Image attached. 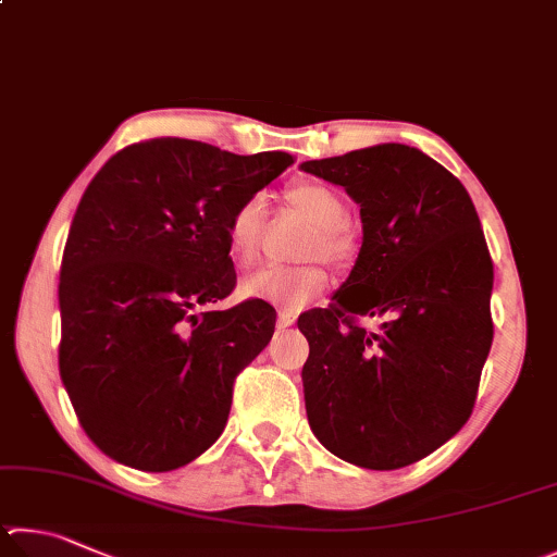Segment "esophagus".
Here are the masks:
<instances>
[{"mask_svg":"<svg viewBox=\"0 0 557 557\" xmlns=\"http://www.w3.org/2000/svg\"><path fill=\"white\" fill-rule=\"evenodd\" d=\"M296 323V313L294 310H278V327H290Z\"/></svg>","mask_w":557,"mask_h":557,"instance_id":"obj_1","label":"esophagus"}]
</instances>
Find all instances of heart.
Here are the masks:
<instances>
[{"label": "heart", "mask_w": 557, "mask_h": 557, "mask_svg": "<svg viewBox=\"0 0 557 557\" xmlns=\"http://www.w3.org/2000/svg\"><path fill=\"white\" fill-rule=\"evenodd\" d=\"M286 202L290 208L304 212L315 224L313 237L306 247V257H320L335 267H345L355 259L357 239L347 227V208L339 195L323 183L304 181L294 183L286 190ZM263 230H267V210L259 198L244 200L232 212L227 222L230 253L239 267H249L257 261ZM327 284V273L318 263L306 267H267L259 269L242 281V294L249 298L271 300L286 310H298L310 304Z\"/></svg>", "instance_id": "1"}]
</instances>
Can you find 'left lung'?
Segmentation results:
<instances>
[{
    "label": "left lung",
    "instance_id": "8db88e82",
    "mask_svg": "<svg viewBox=\"0 0 557 557\" xmlns=\"http://www.w3.org/2000/svg\"><path fill=\"white\" fill-rule=\"evenodd\" d=\"M359 205L362 249L333 304L298 318L310 431L339 460L398 470L472 413L494 267L470 193L431 156L379 144L300 163ZM379 317V331L356 325Z\"/></svg>",
    "mask_w": 557,
    "mask_h": 557
}]
</instances>
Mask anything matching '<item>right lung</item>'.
<instances>
[{
	"label": "right lung",
	"mask_w": 557,
	"mask_h": 557,
	"mask_svg": "<svg viewBox=\"0 0 557 557\" xmlns=\"http://www.w3.org/2000/svg\"><path fill=\"white\" fill-rule=\"evenodd\" d=\"M290 163L165 136L126 146L87 185L61 263L58 367L112 460L171 472L222 435L234 379L276 325L259 298L210 308L237 284L227 222Z\"/></svg>",
	"instance_id": "obj_1"
}]
</instances>
